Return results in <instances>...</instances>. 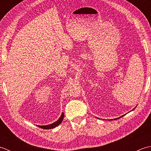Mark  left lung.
I'll list each match as a JSON object with an SVG mask.
<instances>
[{"instance_id":"8db88e82","label":"left lung","mask_w":151,"mask_h":151,"mask_svg":"<svg viewBox=\"0 0 151 151\" xmlns=\"http://www.w3.org/2000/svg\"><path fill=\"white\" fill-rule=\"evenodd\" d=\"M119 118H120V117H119Z\"/></svg>"}]
</instances>
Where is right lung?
Listing matches in <instances>:
<instances>
[{
	"mask_svg": "<svg viewBox=\"0 0 151 151\" xmlns=\"http://www.w3.org/2000/svg\"><path fill=\"white\" fill-rule=\"evenodd\" d=\"M63 117H64V114L62 113L61 117L59 118V119L57 121H56L55 123H54L51 124H49V125H45V126H38L39 127H40L41 129H54L56 127L58 126V125L62 123L63 119Z\"/></svg>",
	"mask_w": 151,
	"mask_h": 151,
	"instance_id": "1",
	"label": "right lung"
}]
</instances>
